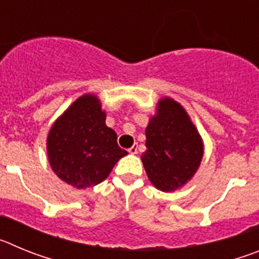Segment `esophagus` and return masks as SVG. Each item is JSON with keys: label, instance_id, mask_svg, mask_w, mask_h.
<instances>
[{"label": "esophagus", "instance_id": "1", "mask_svg": "<svg viewBox=\"0 0 259 259\" xmlns=\"http://www.w3.org/2000/svg\"><path fill=\"white\" fill-rule=\"evenodd\" d=\"M128 152L131 153V154H136L137 153V144H135V145H132L130 149H128Z\"/></svg>", "mask_w": 259, "mask_h": 259}]
</instances>
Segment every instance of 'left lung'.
<instances>
[{
    "mask_svg": "<svg viewBox=\"0 0 259 259\" xmlns=\"http://www.w3.org/2000/svg\"><path fill=\"white\" fill-rule=\"evenodd\" d=\"M145 135L141 161L155 188L171 192L192 179L202 159L203 146L182 105L167 97L161 100Z\"/></svg>",
    "mask_w": 259,
    "mask_h": 259,
    "instance_id": "left-lung-1",
    "label": "left lung"
}]
</instances>
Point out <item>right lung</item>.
<instances>
[{"instance_id": "right-lung-1", "label": "right lung", "mask_w": 259, "mask_h": 259, "mask_svg": "<svg viewBox=\"0 0 259 259\" xmlns=\"http://www.w3.org/2000/svg\"><path fill=\"white\" fill-rule=\"evenodd\" d=\"M98 98H77L54 123L48 136V155L59 179L77 189L100 184L125 154L116 134L105 124Z\"/></svg>"}]
</instances>
